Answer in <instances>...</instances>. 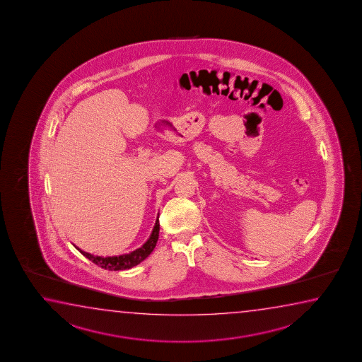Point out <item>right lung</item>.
Returning <instances> with one entry per match:
<instances>
[{
	"label": "right lung",
	"instance_id": "obj_1",
	"mask_svg": "<svg viewBox=\"0 0 362 362\" xmlns=\"http://www.w3.org/2000/svg\"><path fill=\"white\" fill-rule=\"evenodd\" d=\"M159 217L156 221V226L153 228L149 240L145 242L138 250L130 252L128 255H122V256L112 257H100L94 256L91 253H88L85 250H81L75 245V248L83 255V256L89 258L90 261L94 262L95 264H98L99 267L109 271H122V269H129L134 267L136 264H139L140 262L144 261L146 257L151 255L153 250L156 248V242L159 238Z\"/></svg>",
	"mask_w": 362,
	"mask_h": 362
}]
</instances>
